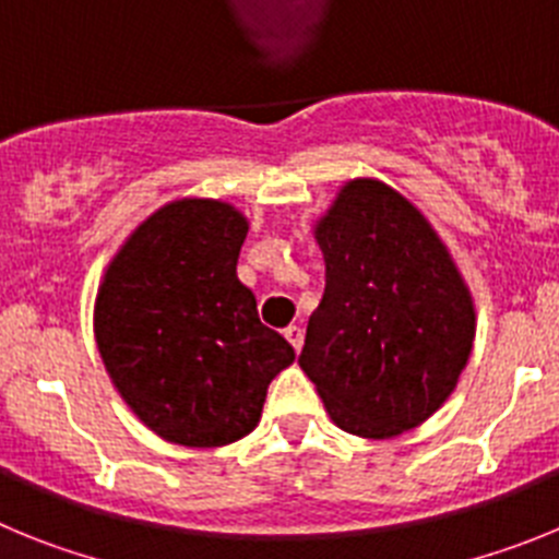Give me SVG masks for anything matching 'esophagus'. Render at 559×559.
I'll return each mask as SVG.
<instances>
[{"label": "esophagus", "mask_w": 559, "mask_h": 559, "mask_svg": "<svg viewBox=\"0 0 559 559\" xmlns=\"http://www.w3.org/2000/svg\"><path fill=\"white\" fill-rule=\"evenodd\" d=\"M285 338L290 341V347H294L296 353H299V349H302V341H305L302 328H296V324H290V328L285 330Z\"/></svg>", "instance_id": "esophagus-1"}]
</instances>
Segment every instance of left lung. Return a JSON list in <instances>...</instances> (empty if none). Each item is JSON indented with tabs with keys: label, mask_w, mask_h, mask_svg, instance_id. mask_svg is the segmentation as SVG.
Masks as SVG:
<instances>
[{
	"label": "left lung",
	"mask_w": 559,
	"mask_h": 559,
	"mask_svg": "<svg viewBox=\"0 0 559 559\" xmlns=\"http://www.w3.org/2000/svg\"><path fill=\"white\" fill-rule=\"evenodd\" d=\"M316 240L328 271L299 367L344 431H412L445 403L471 358V290L431 224L383 181H349Z\"/></svg>",
	"instance_id": "1"
}]
</instances>
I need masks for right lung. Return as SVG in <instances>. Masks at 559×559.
Wrapping results in <instances>:
<instances>
[{"mask_svg":"<svg viewBox=\"0 0 559 559\" xmlns=\"http://www.w3.org/2000/svg\"><path fill=\"white\" fill-rule=\"evenodd\" d=\"M249 224L210 199L173 201L128 237L95 305L106 372L167 442L218 448L260 423L269 383L294 347L257 316L237 280Z\"/></svg>","mask_w":559,"mask_h":559,"instance_id":"add662e5","label":"right lung"}]
</instances>
